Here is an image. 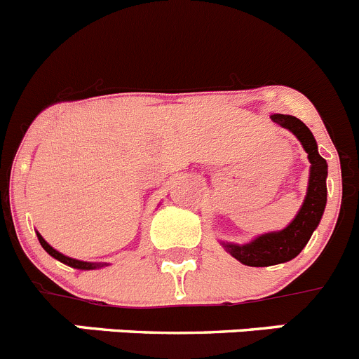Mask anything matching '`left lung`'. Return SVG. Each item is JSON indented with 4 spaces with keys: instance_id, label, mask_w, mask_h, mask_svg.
Instances as JSON below:
<instances>
[{
    "instance_id": "left-lung-1",
    "label": "left lung",
    "mask_w": 359,
    "mask_h": 359,
    "mask_svg": "<svg viewBox=\"0 0 359 359\" xmlns=\"http://www.w3.org/2000/svg\"><path fill=\"white\" fill-rule=\"evenodd\" d=\"M271 120L283 129H289L299 140L304 152L308 154V161H310V177H308L306 196L303 200V205L285 229L262 233L244 244L219 241L226 253L250 267L276 266V264H285L296 259L301 250L308 244L311 233L319 226L327 202V163L319 154L311 130L292 115L273 113Z\"/></svg>"
}]
</instances>
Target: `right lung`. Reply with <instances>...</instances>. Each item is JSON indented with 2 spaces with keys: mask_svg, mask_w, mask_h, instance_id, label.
Returning <instances> with one entry per match:
<instances>
[{
  "mask_svg": "<svg viewBox=\"0 0 359 359\" xmlns=\"http://www.w3.org/2000/svg\"><path fill=\"white\" fill-rule=\"evenodd\" d=\"M36 237H39L40 246H42L43 250L48 251V253L53 257V259L60 260V262H62V264H65V266H69V267H74V269L92 271V269H100V267H104V266H109L108 262H85V260H78V259H72V257H67V255H63V253H60L58 250H55V248H53L51 244L48 243V241L43 239V237L40 236L39 232H36Z\"/></svg>",
  "mask_w": 359,
  "mask_h": 359,
  "instance_id": "1",
  "label": "right lung"
}]
</instances>
